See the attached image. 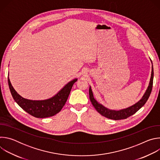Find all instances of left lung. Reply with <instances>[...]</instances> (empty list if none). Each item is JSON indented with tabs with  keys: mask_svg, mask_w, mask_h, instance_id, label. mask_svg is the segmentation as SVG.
Returning <instances> with one entry per match:
<instances>
[{
	"mask_svg": "<svg viewBox=\"0 0 160 160\" xmlns=\"http://www.w3.org/2000/svg\"><path fill=\"white\" fill-rule=\"evenodd\" d=\"M152 62V61H151ZM153 77H154V71H153V66H152V71H151V76L150 78V82L149 83V86L144 93L142 98L133 105L125 109H122L120 110H112L109 109L106 107H104L102 104L99 103L94 98L92 89L90 86L89 88V98L92 102L93 106L96 108L97 111L100 113L101 115L108 118L109 119L118 120L122 119H126L128 117L133 115L138 110H139L147 102L151 92L152 91V83H153Z\"/></svg>",
	"mask_w": 160,
	"mask_h": 160,
	"instance_id": "1",
	"label": "left lung"
}]
</instances>
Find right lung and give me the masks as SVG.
Listing matches in <instances>:
<instances>
[{
    "mask_svg": "<svg viewBox=\"0 0 160 160\" xmlns=\"http://www.w3.org/2000/svg\"><path fill=\"white\" fill-rule=\"evenodd\" d=\"M77 78L68 82L53 97L45 100H30L19 95L11 85L8 77V84L11 93L16 102L32 116L43 118L52 117L58 113L64 106L73 84Z\"/></svg>",
    "mask_w": 160,
    "mask_h": 160,
    "instance_id": "1",
    "label": "right lung"
}]
</instances>
